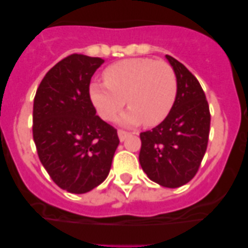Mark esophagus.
Returning a JSON list of instances; mask_svg holds the SVG:
<instances>
[{"mask_svg": "<svg viewBox=\"0 0 248 248\" xmlns=\"http://www.w3.org/2000/svg\"><path fill=\"white\" fill-rule=\"evenodd\" d=\"M117 134H119L120 140H121V141H124V140L129 136V132L124 131V129H119V131H117Z\"/></svg>", "mask_w": 248, "mask_h": 248, "instance_id": "obj_1", "label": "esophagus"}]
</instances>
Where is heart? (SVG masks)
Segmentation results:
<instances>
[{
  "label": "heart",
  "mask_w": 248,
  "mask_h": 248,
  "mask_svg": "<svg viewBox=\"0 0 248 248\" xmlns=\"http://www.w3.org/2000/svg\"><path fill=\"white\" fill-rule=\"evenodd\" d=\"M104 81L90 85V97L99 116L115 119L127 104L131 109L124 122L146 126L161 124L171 111L177 97V77L166 61L150 57L122 60L107 67Z\"/></svg>",
  "instance_id": "obj_1"
}]
</instances>
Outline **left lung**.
Wrapping results in <instances>:
<instances>
[{
    "mask_svg": "<svg viewBox=\"0 0 248 248\" xmlns=\"http://www.w3.org/2000/svg\"><path fill=\"white\" fill-rule=\"evenodd\" d=\"M177 77V97L168 116L141 132L139 162L150 180L176 188L191 181L204 157L210 133L209 103L197 78L167 55Z\"/></svg>",
    "mask_w": 248,
    "mask_h": 248,
    "instance_id": "1",
    "label": "left lung"
}]
</instances>
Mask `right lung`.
<instances>
[{"mask_svg": "<svg viewBox=\"0 0 248 248\" xmlns=\"http://www.w3.org/2000/svg\"><path fill=\"white\" fill-rule=\"evenodd\" d=\"M104 62L72 54L57 62L37 89L33 102V140L52 181L69 193L81 194L108 176L117 131L96 115L90 82Z\"/></svg>", "mask_w": 248, "mask_h": 248, "instance_id": "right-lung-1", "label": "right lung"}]
</instances>
